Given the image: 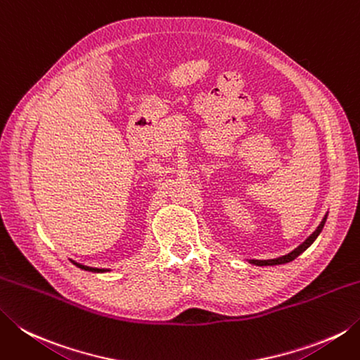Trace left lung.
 <instances>
[{
	"instance_id": "1",
	"label": "left lung",
	"mask_w": 360,
	"mask_h": 360,
	"mask_svg": "<svg viewBox=\"0 0 360 360\" xmlns=\"http://www.w3.org/2000/svg\"><path fill=\"white\" fill-rule=\"evenodd\" d=\"M326 218H328V212H326V215L323 217V220H321V223L319 224V228H316L311 236H309L304 242H302L300 246H297V248H295L293 251H290L288 252V255H285V256H283V257H276V259H269V260H256V259H251V260H248V262L251 264V265H257V266H273V265H284V264H288V262H292V260H295L297 259L300 255H302V252H304L309 246H311L315 240H316V237L320 236V232L323 231V228H325V223H326Z\"/></svg>"
}]
</instances>
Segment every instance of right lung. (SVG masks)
Segmentation results:
<instances>
[{
  "instance_id": "obj_1",
  "label": "right lung",
  "mask_w": 360,
  "mask_h": 360,
  "mask_svg": "<svg viewBox=\"0 0 360 360\" xmlns=\"http://www.w3.org/2000/svg\"><path fill=\"white\" fill-rule=\"evenodd\" d=\"M72 262L77 266V269L81 270H86V271H94V273H105V271H110L109 269H95V266H87V265H82V264H77L75 262V260H72Z\"/></svg>"
}]
</instances>
